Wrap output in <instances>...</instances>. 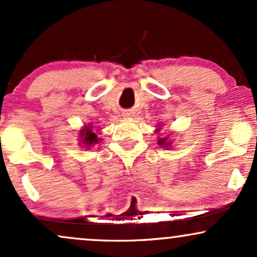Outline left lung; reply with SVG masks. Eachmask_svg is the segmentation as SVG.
Returning a JSON list of instances; mask_svg holds the SVG:
<instances>
[{
  "label": "left lung",
  "mask_w": 257,
  "mask_h": 257,
  "mask_svg": "<svg viewBox=\"0 0 257 257\" xmlns=\"http://www.w3.org/2000/svg\"><path fill=\"white\" fill-rule=\"evenodd\" d=\"M157 144L160 145V147H164V148H168L170 145V142L168 141V137H164V138H160L157 141Z\"/></svg>",
  "instance_id": "obj_1"
}]
</instances>
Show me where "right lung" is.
I'll return each mask as SVG.
<instances>
[{"label": "right lung", "mask_w": 257, "mask_h": 257, "mask_svg": "<svg viewBox=\"0 0 257 257\" xmlns=\"http://www.w3.org/2000/svg\"><path fill=\"white\" fill-rule=\"evenodd\" d=\"M80 135L82 138V143H83L85 147L94 145L95 143H97V142H99L97 136L95 135V132L91 130V127H87L85 130H82Z\"/></svg>", "instance_id": "obj_1"}]
</instances>
